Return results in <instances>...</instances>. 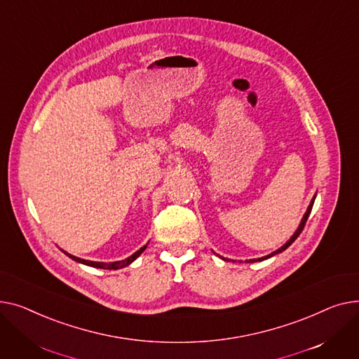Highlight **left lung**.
<instances>
[{"label": "left lung", "mask_w": 359, "mask_h": 359, "mask_svg": "<svg viewBox=\"0 0 359 359\" xmlns=\"http://www.w3.org/2000/svg\"><path fill=\"white\" fill-rule=\"evenodd\" d=\"M314 198H316V194L313 196V198H311V201H310V204H309V207H307V210H306V213H304V216H303V219H302V222H300V224H299V227H297V230L294 231V235L281 246V248H278L277 250H273L272 254H269V255H266V257H262V258H257V259H248L246 262H249V264H252V262H259V261H265V259H268V258H271V257H273V255H277V254H281L283 250H285L294 241H296L299 236H300V233H302V230L304 229V224H306V222H307V219H309V216H310V212H311V208H313V204H314ZM220 257V255H219ZM223 261H233V259H227V258H223V257H220ZM235 262V261H233Z\"/></svg>", "instance_id": "left-lung-1"}]
</instances>
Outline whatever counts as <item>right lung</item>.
Masks as SVG:
<instances>
[{"instance_id": "1", "label": "right lung", "mask_w": 359, "mask_h": 359, "mask_svg": "<svg viewBox=\"0 0 359 359\" xmlns=\"http://www.w3.org/2000/svg\"><path fill=\"white\" fill-rule=\"evenodd\" d=\"M146 248H147V243H146L144 246H142L139 250H136L132 257L126 258V259H121V261H116V262H95V261H87V259H82V258L74 257V255L68 254V252H65V250H62V252H63V254H65L67 257H69L71 259H74L75 262H79V264H83V265H88V266H93V268H101V269H120V268H124V266L130 265L136 258H139V255L142 254V252H143Z\"/></svg>"}]
</instances>
